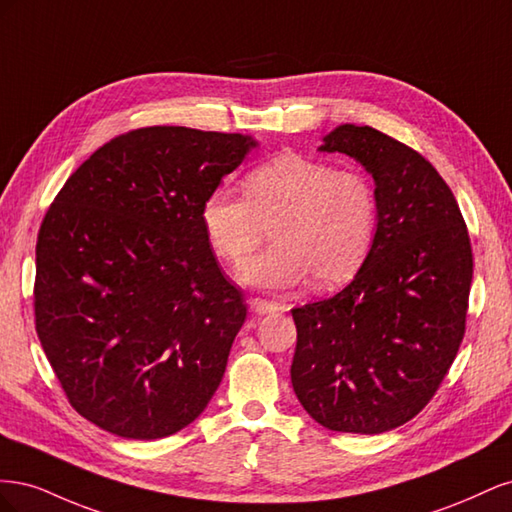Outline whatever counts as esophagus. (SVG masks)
<instances>
[{
    "instance_id": "obj_1",
    "label": "esophagus",
    "mask_w": 512,
    "mask_h": 512,
    "mask_svg": "<svg viewBox=\"0 0 512 512\" xmlns=\"http://www.w3.org/2000/svg\"><path fill=\"white\" fill-rule=\"evenodd\" d=\"M250 309L254 314H258V316H265V314H275V312H280V305H277L275 301H267V299H252L250 301Z\"/></svg>"
}]
</instances>
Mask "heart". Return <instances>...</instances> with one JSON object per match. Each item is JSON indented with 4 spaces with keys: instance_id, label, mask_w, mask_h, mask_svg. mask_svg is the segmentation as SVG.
<instances>
[{
    "instance_id": "b5f03b06",
    "label": "heart",
    "mask_w": 512,
    "mask_h": 512,
    "mask_svg": "<svg viewBox=\"0 0 512 512\" xmlns=\"http://www.w3.org/2000/svg\"><path fill=\"white\" fill-rule=\"evenodd\" d=\"M245 199L215 188L200 207L205 235L222 260L241 265L267 235L273 245L241 269L239 280L286 290L314 275L342 284L361 269L378 230L374 185L354 168L282 153L243 179Z\"/></svg>"
}]
</instances>
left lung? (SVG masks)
Segmentation results:
<instances>
[{
  "instance_id": "obj_1",
  "label": "left lung",
  "mask_w": 512,
  "mask_h": 512,
  "mask_svg": "<svg viewBox=\"0 0 512 512\" xmlns=\"http://www.w3.org/2000/svg\"><path fill=\"white\" fill-rule=\"evenodd\" d=\"M320 151L346 153L376 183L378 230L354 280L292 309L290 380L331 431H391L440 389L466 333L472 245L457 200L421 153L344 123Z\"/></svg>"
}]
</instances>
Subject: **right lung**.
Returning <instances> with one entry per match:
<instances>
[{"label": "right lung", "mask_w": 512, "mask_h": 512, "mask_svg": "<svg viewBox=\"0 0 512 512\" xmlns=\"http://www.w3.org/2000/svg\"><path fill=\"white\" fill-rule=\"evenodd\" d=\"M252 136L138 128L74 170L36 243V333L70 406L158 440L207 408L247 307L200 222Z\"/></svg>", "instance_id": "right-lung-1"}]
</instances>
